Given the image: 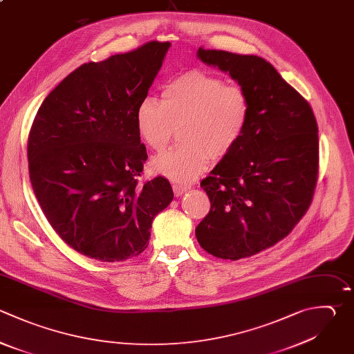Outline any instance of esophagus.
Segmentation results:
<instances>
[{
    "mask_svg": "<svg viewBox=\"0 0 354 354\" xmlns=\"http://www.w3.org/2000/svg\"><path fill=\"white\" fill-rule=\"evenodd\" d=\"M189 189V187L187 185H181V184H173V192L176 196H181L184 192H187Z\"/></svg>",
    "mask_w": 354,
    "mask_h": 354,
    "instance_id": "obj_1",
    "label": "esophagus"
}]
</instances>
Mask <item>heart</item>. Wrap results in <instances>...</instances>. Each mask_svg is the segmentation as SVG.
<instances>
[{"mask_svg":"<svg viewBox=\"0 0 354 354\" xmlns=\"http://www.w3.org/2000/svg\"><path fill=\"white\" fill-rule=\"evenodd\" d=\"M250 112L246 88L191 71L165 86L162 102L145 97L136 123L141 140L153 151L163 149L174 129L181 127L183 145L153 158L151 169L173 181L188 183L207 167L209 158L221 160L234 151L246 131Z\"/></svg>","mask_w":354,"mask_h":354,"instance_id":"obj_1","label":"heart"}]
</instances>
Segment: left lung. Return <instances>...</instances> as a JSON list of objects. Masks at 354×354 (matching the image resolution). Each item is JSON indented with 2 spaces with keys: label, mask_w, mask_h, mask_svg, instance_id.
I'll return each instance as SVG.
<instances>
[{
  "label": "left lung",
  "mask_w": 354,
  "mask_h": 354,
  "mask_svg": "<svg viewBox=\"0 0 354 354\" xmlns=\"http://www.w3.org/2000/svg\"><path fill=\"white\" fill-rule=\"evenodd\" d=\"M198 58L248 90L250 120L201 187L210 212L195 228L220 259L253 256L283 239L307 212L318 173V129L308 102L256 55L203 50Z\"/></svg>",
  "instance_id": "obj_1"
}]
</instances>
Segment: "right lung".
<instances>
[{"label": "right lung", "instance_id": "right-lung-1", "mask_svg": "<svg viewBox=\"0 0 354 354\" xmlns=\"http://www.w3.org/2000/svg\"><path fill=\"white\" fill-rule=\"evenodd\" d=\"M170 46L151 41L82 65L35 118L28 142L35 195L55 232L84 256L112 263L138 256L153 217L173 201L165 177L138 185L148 155L136 123Z\"/></svg>", "mask_w": 354, "mask_h": 354}]
</instances>
